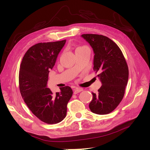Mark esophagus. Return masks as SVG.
Returning a JSON list of instances; mask_svg holds the SVG:
<instances>
[{"label":"esophagus","mask_w":150,"mask_h":150,"mask_svg":"<svg viewBox=\"0 0 150 150\" xmlns=\"http://www.w3.org/2000/svg\"><path fill=\"white\" fill-rule=\"evenodd\" d=\"M83 91V89L82 88H75L74 89V94H78V93H79L81 91Z\"/></svg>","instance_id":"34e87169"}]
</instances>
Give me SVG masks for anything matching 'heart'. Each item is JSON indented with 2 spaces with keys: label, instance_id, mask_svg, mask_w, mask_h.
<instances>
[{
  "label": "heart",
  "instance_id": "heart-1",
  "mask_svg": "<svg viewBox=\"0 0 150 150\" xmlns=\"http://www.w3.org/2000/svg\"><path fill=\"white\" fill-rule=\"evenodd\" d=\"M85 47H86V46H81V47H77L76 50L80 49H83V48H85Z\"/></svg>",
  "mask_w": 150,
  "mask_h": 150
}]
</instances>
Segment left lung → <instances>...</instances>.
Masks as SVG:
<instances>
[{
  "instance_id": "left-lung-1",
  "label": "left lung",
  "mask_w": 150,
  "mask_h": 150,
  "mask_svg": "<svg viewBox=\"0 0 150 150\" xmlns=\"http://www.w3.org/2000/svg\"><path fill=\"white\" fill-rule=\"evenodd\" d=\"M82 37L93 49L94 71L99 72L97 76L102 83L98 93H92L89 107L96 114H109L124 97L129 76L128 64L118 46L106 36L84 34Z\"/></svg>"
}]
</instances>
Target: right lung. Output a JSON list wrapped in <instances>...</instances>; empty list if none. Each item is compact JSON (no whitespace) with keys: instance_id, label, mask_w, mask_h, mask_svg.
<instances>
[{"instance_id":"1","label":"right lung","mask_w":150,"mask_h":150,"mask_svg":"<svg viewBox=\"0 0 150 150\" xmlns=\"http://www.w3.org/2000/svg\"><path fill=\"white\" fill-rule=\"evenodd\" d=\"M66 40L40 42L30 47L22 58L19 84L21 96L33 114L47 124H56L65 118L67 105L72 97L69 86L53 93L47 88L49 70Z\"/></svg>"}]
</instances>
